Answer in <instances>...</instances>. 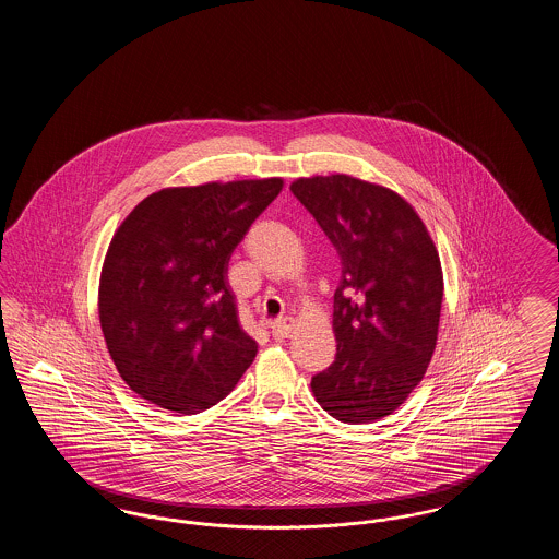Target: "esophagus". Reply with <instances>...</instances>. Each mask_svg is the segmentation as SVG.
Segmentation results:
<instances>
[{"label":"esophagus","instance_id":"34e87169","mask_svg":"<svg viewBox=\"0 0 559 559\" xmlns=\"http://www.w3.org/2000/svg\"><path fill=\"white\" fill-rule=\"evenodd\" d=\"M293 333V320H276L274 324H272V337L276 340V342H285V340H289Z\"/></svg>","mask_w":559,"mask_h":559}]
</instances>
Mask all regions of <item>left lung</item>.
<instances>
[{
  "label": "left lung",
  "instance_id": "obj_1",
  "mask_svg": "<svg viewBox=\"0 0 559 559\" xmlns=\"http://www.w3.org/2000/svg\"><path fill=\"white\" fill-rule=\"evenodd\" d=\"M292 192L342 260L337 356L312 377L314 399L344 424L383 419L417 388L436 349L444 292L438 249L390 188L331 174L297 178Z\"/></svg>",
  "mask_w": 559,
  "mask_h": 559
}]
</instances>
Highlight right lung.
Wrapping results in <instances>:
<instances>
[{"label": "right lung", "instance_id": "add662e5", "mask_svg": "<svg viewBox=\"0 0 559 559\" xmlns=\"http://www.w3.org/2000/svg\"><path fill=\"white\" fill-rule=\"evenodd\" d=\"M283 178L163 188L108 245L98 314L108 354L140 399L194 415L226 399L258 354L226 281L228 260Z\"/></svg>", "mask_w": 559, "mask_h": 559}]
</instances>
